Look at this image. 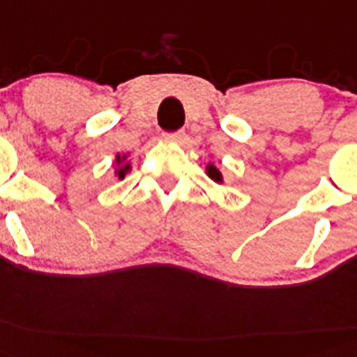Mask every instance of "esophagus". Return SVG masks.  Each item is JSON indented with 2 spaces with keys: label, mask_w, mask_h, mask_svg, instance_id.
<instances>
[{
  "label": "esophagus",
  "mask_w": 357,
  "mask_h": 357,
  "mask_svg": "<svg viewBox=\"0 0 357 357\" xmlns=\"http://www.w3.org/2000/svg\"><path fill=\"white\" fill-rule=\"evenodd\" d=\"M165 138L169 142H176V144H181L185 140V131H176V132H165Z\"/></svg>",
  "instance_id": "esophagus-1"
}]
</instances>
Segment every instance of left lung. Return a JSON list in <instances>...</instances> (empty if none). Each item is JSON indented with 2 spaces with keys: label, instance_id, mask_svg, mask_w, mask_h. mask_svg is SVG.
<instances>
[{
  "label": "left lung",
  "instance_id": "obj_1",
  "mask_svg": "<svg viewBox=\"0 0 357 357\" xmlns=\"http://www.w3.org/2000/svg\"><path fill=\"white\" fill-rule=\"evenodd\" d=\"M206 174H208V178H212L215 183H222V174L219 172V169H217L215 165H212V163L206 167Z\"/></svg>",
  "mask_w": 357,
  "mask_h": 357
}]
</instances>
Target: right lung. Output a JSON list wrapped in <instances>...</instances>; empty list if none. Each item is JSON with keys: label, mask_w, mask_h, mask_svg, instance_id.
Returning <instances> with one entry per match:
<instances>
[{"label": "right lung", "mask_w": 357, "mask_h": 357, "mask_svg": "<svg viewBox=\"0 0 357 357\" xmlns=\"http://www.w3.org/2000/svg\"><path fill=\"white\" fill-rule=\"evenodd\" d=\"M126 154H123V156H120V154H116V165H119V169L114 170V174H116V178L119 179H123L126 178V174L127 172H129V170H131V163H127L126 161Z\"/></svg>", "instance_id": "right-lung-1"}]
</instances>
